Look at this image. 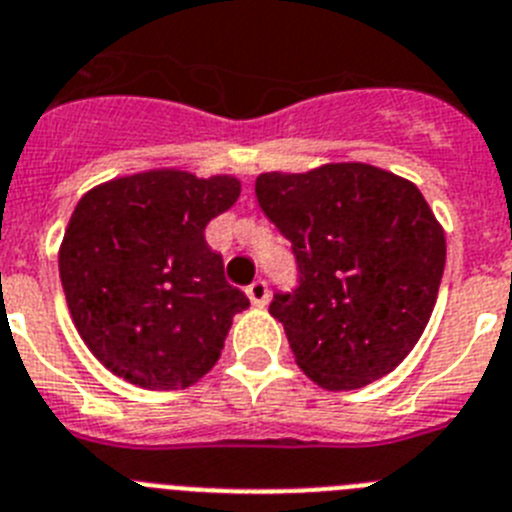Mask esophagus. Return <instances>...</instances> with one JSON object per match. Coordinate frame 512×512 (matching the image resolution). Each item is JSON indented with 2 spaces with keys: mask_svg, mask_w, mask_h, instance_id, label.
<instances>
[{
  "mask_svg": "<svg viewBox=\"0 0 512 512\" xmlns=\"http://www.w3.org/2000/svg\"><path fill=\"white\" fill-rule=\"evenodd\" d=\"M247 296L255 306H265L270 299V291H268V283L265 281H255L252 286H247Z\"/></svg>",
  "mask_w": 512,
  "mask_h": 512,
  "instance_id": "34e87169",
  "label": "esophagus"
}]
</instances>
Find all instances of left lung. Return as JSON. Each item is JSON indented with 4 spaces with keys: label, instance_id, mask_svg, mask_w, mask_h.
Masks as SVG:
<instances>
[{
    "label": "left lung",
    "instance_id": "left-lung-1",
    "mask_svg": "<svg viewBox=\"0 0 512 512\" xmlns=\"http://www.w3.org/2000/svg\"><path fill=\"white\" fill-rule=\"evenodd\" d=\"M260 208L291 242L299 286L275 293L296 363L322 389H361L407 358L433 314L446 237L404 177L322 164L257 177Z\"/></svg>",
    "mask_w": 512,
    "mask_h": 512
}]
</instances>
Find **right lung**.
<instances>
[{
  "instance_id": "right-lung-1",
  "label": "right lung",
  "mask_w": 512,
  "mask_h": 512,
  "mask_svg": "<svg viewBox=\"0 0 512 512\" xmlns=\"http://www.w3.org/2000/svg\"><path fill=\"white\" fill-rule=\"evenodd\" d=\"M237 177L149 170L82 195L59 250L74 327L102 366L144 389H185L219 361L250 299L224 278L206 224Z\"/></svg>"
}]
</instances>
